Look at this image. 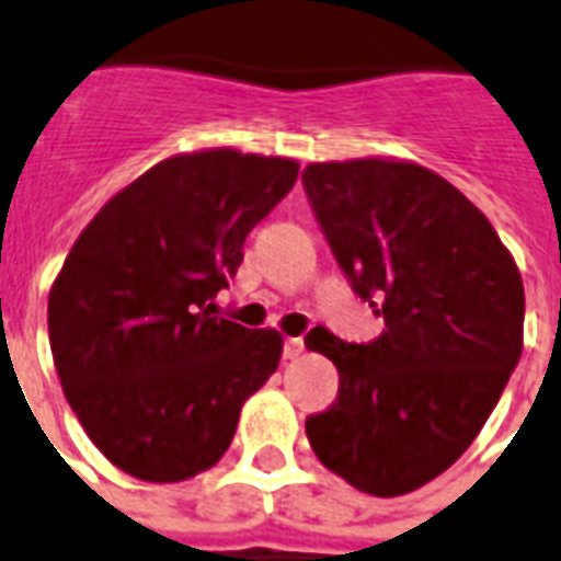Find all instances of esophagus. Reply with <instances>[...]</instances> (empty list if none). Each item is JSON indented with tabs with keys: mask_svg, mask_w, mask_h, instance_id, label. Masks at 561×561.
<instances>
[{
	"mask_svg": "<svg viewBox=\"0 0 561 561\" xmlns=\"http://www.w3.org/2000/svg\"><path fill=\"white\" fill-rule=\"evenodd\" d=\"M304 353V339H286L284 358H298Z\"/></svg>",
	"mask_w": 561,
	"mask_h": 561,
	"instance_id": "obj_1",
	"label": "esophagus"
}]
</instances>
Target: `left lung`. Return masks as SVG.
Returning a JSON list of instances; mask_svg holds the SVG:
<instances>
[{
  "mask_svg": "<svg viewBox=\"0 0 561 561\" xmlns=\"http://www.w3.org/2000/svg\"><path fill=\"white\" fill-rule=\"evenodd\" d=\"M309 205L353 293L385 318L351 344L316 327L339 397L307 416L316 458L379 499L434 481L469 449L524 347V284L490 219L434 170L397 159L318 161Z\"/></svg>",
  "mask_w": 561,
  "mask_h": 561,
  "instance_id": "1",
  "label": "left lung"
}]
</instances>
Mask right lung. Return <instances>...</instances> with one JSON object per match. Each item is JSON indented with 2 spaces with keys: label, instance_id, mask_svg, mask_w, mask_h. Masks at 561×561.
<instances>
[{
  "label": "right lung",
  "instance_id": "right-lung-1",
  "mask_svg": "<svg viewBox=\"0 0 561 561\" xmlns=\"http://www.w3.org/2000/svg\"><path fill=\"white\" fill-rule=\"evenodd\" d=\"M298 161L214 147L179 153L112 196L48 293L62 393L101 455L150 483L187 481L234 440L240 408L277 370V330L210 316L249 231Z\"/></svg>",
  "mask_w": 561,
  "mask_h": 561
}]
</instances>
